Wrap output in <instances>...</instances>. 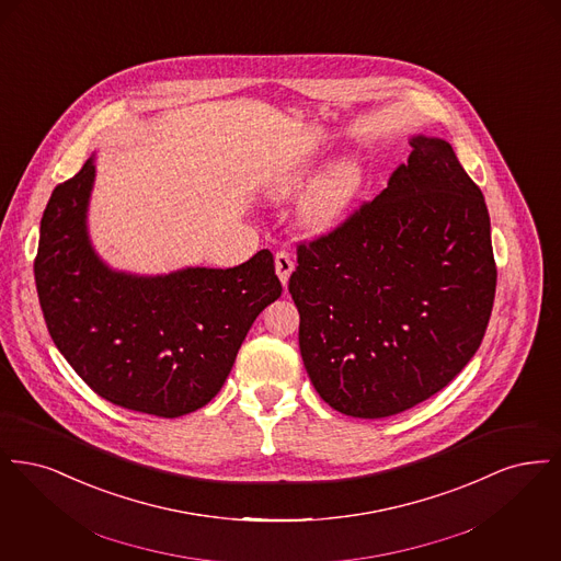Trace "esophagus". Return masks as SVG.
<instances>
[{"mask_svg":"<svg viewBox=\"0 0 561 561\" xmlns=\"http://www.w3.org/2000/svg\"><path fill=\"white\" fill-rule=\"evenodd\" d=\"M294 271V261L293 256L288 254V252H277L275 254V273H277V277H279V282L284 284V286H288V279H290V275H293Z\"/></svg>","mask_w":561,"mask_h":561,"instance_id":"esophagus-1","label":"esophagus"}]
</instances>
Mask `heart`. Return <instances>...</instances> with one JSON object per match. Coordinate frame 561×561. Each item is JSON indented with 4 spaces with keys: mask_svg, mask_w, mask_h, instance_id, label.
<instances>
[{
    "mask_svg": "<svg viewBox=\"0 0 561 561\" xmlns=\"http://www.w3.org/2000/svg\"><path fill=\"white\" fill-rule=\"evenodd\" d=\"M313 172V163H305L293 172L279 176L273 185L275 195H288L302 187ZM362 187V168L351 158L334 161L320 179L305 193L300 202V216L307 227L323 231L334 227L347 214L357 191Z\"/></svg>",
    "mask_w": 561,
    "mask_h": 561,
    "instance_id": "1",
    "label": "heart"
}]
</instances>
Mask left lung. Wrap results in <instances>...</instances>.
Listing matches in <instances>:
<instances>
[{"label": "left lung", "mask_w": 561, "mask_h": 561, "mask_svg": "<svg viewBox=\"0 0 561 561\" xmlns=\"http://www.w3.org/2000/svg\"><path fill=\"white\" fill-rule=\"evenodd\" d=\"M410 147L380 195L298 245L288 284L307 374L355 419L442 391L480 348L496 293L480 187L448 140L419 134Z\"/></svg>", "instance_id": "1"}]
</instances>
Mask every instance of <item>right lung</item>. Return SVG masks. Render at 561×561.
<instances>
[{
  "mask_svg": "<svg viewBox=\"0 0 561 561\" xmlns=\"http://www.w3.org/2000/svg\"><path fill=\"white\" fill-rule=\"evenodd\" d=\"M94 158L54 188L42 216L35 286L54 345L101 398L176 419L225 385L259 313L279 298L273 254L231 268L115 271L88 233Z\"/></svg>",
  "mask_w": 561,
  "mask_h": 561,
  "instance_id": "right-lung-1",
  "label": "right lung"
}]
</instances>
